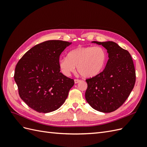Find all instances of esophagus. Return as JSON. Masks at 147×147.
<instances>
[{
  "label": "esophagus",
  "instance_id": "esophagus-1",
  "mask_svg": "<svg viewBox=\"0 0 147 147\" xmlns=\"http://www.w3.org/2000/svg\"><path fill=\"white\" fill-rule=\"evenodd\" d=\"M80 82H81L80 80H78V79H75V80H74V82H75V84H77V83H79Z\"/></svg>",
  "mask_w": 147,
  "mask_h": 147
}]
</instances>
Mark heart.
<instances>
[{
	"label": "heart",
	"mask_w": 147,
	"mask_h": 147,
	"mask_svg": "<svg viewBox=\"0 0 147 147\" xmlns=\"http://www.w3.org/2000/svg\"><path fill=\"white\" fill-rule=\"evenodd\" d=\"M108 59L105 49L102 47H79L71 50L67 57L59 61L61 72L66 76L74 73L76 67L78 73L84 78H92L99 75Z\"/></svg>",
	"instance_id": "1"
}]
</instances>
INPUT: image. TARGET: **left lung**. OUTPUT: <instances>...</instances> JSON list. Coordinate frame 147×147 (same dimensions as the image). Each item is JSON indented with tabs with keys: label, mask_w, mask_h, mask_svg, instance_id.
<instances>
[{
	"label": "left lung",
	"mask_w": 147,
	"mask_h": 147,
	"mask_svg": "<svg viewBox=\"0 0 147 147\" xmlns=\"http://www.w3.org/2000/svg\"><path fill=\"white\" fill-rule=\"evenodd\" d=\"M103 46L109 54L105 69L96 77L86 80L85 98L92 108L104 113L118 109L134 88L136 70L132 57L127 50L112 41H93Z\"/></svg>",
	"instance_id": "1"
}]
</instances>
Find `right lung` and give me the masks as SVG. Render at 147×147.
<instances>
[{"mask_svg":"<svg viewBox=\"0 0 147 147\" xmlns=\"http://www.w3.org/2000/svg\"><path fill=\"white\" fill-rule=\"evenodd\" d=\"M72 43L48 40L30 48L17 63L14 78L21 99L39 113L58 109L74 84L61 72L59 56Z\"/></svg>","mask_w":147,"mask_h":147,"instance_id":"right-lung-1","label":"right lung"}]
</instances>
